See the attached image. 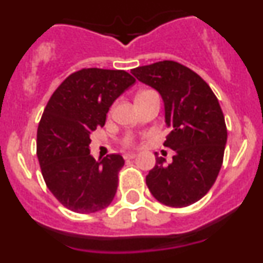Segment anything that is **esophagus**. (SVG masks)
I'll return each mask as SVG.
<instances>
[{
	"instance_id": "obj_1",
	"label": "esophagus",
	"mask_w": 263,
	"mask_h": 263,
	"mask_svg": "<svg viewBox=\"0 0 263 263\" xmlns=\"http://www.w3.org/2000/svg\"><path fill=\"white\" fill-rule=\"evenodd\" d=\"M137 156V154H135V153H126L123 155V158L126 159V160H128V159H135Z\"/></svg>"
}]
</instances>
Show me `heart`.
<instances>
[{
  "instance_id": "1",
  "label": "heart",
  "mask_w": 263,
  "mask_h": 263,
  "mask_svg": "<svg viewBox=\"0 0 263 263\" xmlns=\"http://www.w3.org/2000/svg\"><path fill=\"white\" fill-rule=\"evenodd\" d=\"M124 144H126V145H131V144H134V140H132L131 137H129V139H127L126 141H124Z\"/></svg>"
}]
</instances>
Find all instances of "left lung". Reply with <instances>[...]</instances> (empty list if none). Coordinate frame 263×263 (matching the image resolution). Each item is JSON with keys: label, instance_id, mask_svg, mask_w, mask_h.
<instances>
[{"label": "left lung", "instance_id": "obj_1", "mask_svg": "<svg viewBox=\"0 0 263 263\" xmlns=\"http://www.w3.org/2000/svg\"><path fill=\"white\" fill-rule=\"evenodd\" d=\"M139 81L158 90L171 132L164 146L173 161L156 156L146 176L151 195L171 208H185L210 191L222 165L227 124L219 100L208 82L174 61H160L131 71Z\"/></svg>", "mask_w": 263, "mask_h": 263}]
</instances>
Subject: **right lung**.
I'll use <instances>...</instances> for the list:
<instances>
[{"label": "right lung", "mask_w": 263, "mask_h": 263, "mask_svg": "<svg viewBox=\"0 0 263 263\" xmlns=\"http://www.w3.org/2000/svg\"><path fill=\"white\" fill-rule=\"evenodd\" d=\"M135 81L123 70L82 68L66 78L47 103L36 155L47 187L68 210L97 213L115 198L124 160L118 154L95 160L90 134L104 126L110 105Z\"/></svg>", "instance_id": "1"}]
</instances>
